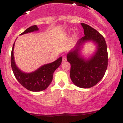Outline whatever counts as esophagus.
<instances>
[{"mask_svg":"<svg viewBox=\"0 0 123 123\" xmlns=\"http://www.w3.org/2000/svg\"><path fill=\"white\" fill-rule=\"evenodd\" d=\"M62 61L63 62L66 61V57H63V58H62Z\"/></svg>","mask_w":123,"mask_h":123,"instance_id":"obj_1","label":"esophagus"}]
</instances>
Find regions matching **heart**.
Wrapping results in <instances>:
<instances>
[{"label":"heart","instance_id":"b5f03b06","mask_svg":"<svg viewBox=\"0 0 123 123\" xmlns=\"http://www.w3.org/2000/svg\"><path fill=\"white\" fill-rule=\"evenodd\" d=\"M76 37H77V35H76V33H74V34L73 35V39H75Z\"/></svg>","mask_w":123,"mask_h":123}]
</instances>
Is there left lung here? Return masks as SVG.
<instances>
[{
    "mask_svg": "<svg viewBox=\"0 0 123 123\" xmlns=\"http://www.w3.org/2000/svg\"><path fill=\"white\" fill-rule=\"evenodd\" d=\"M84 36L77 42L76 46L67 54V61L70 63V76L74 85L82 88L92 87L103 78L108 67V51L105 40L95 29L81 23ZM92 41L97 50L89 59L82 57L81 50L86 42Z\"/></svg>",
    "mask_w": 123,
    "mask_h": 123,
    "instance_id": "8db88e82",
    "label": "left lung"
}]
</instances>
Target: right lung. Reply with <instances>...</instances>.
<instances>
[{
    "label": "right lung",
    "mask_w": 123,
    "mask_h": 123,
    "mask_svg": "<svg viewBox=\"0 0 123 123\" xmlns=\"http://www.w3.org/2000/svg\"><path fill=\"white\" fill-rule=\"evenodd\" d=\"M37 31H39L37 26L33 25L26 29L20 35ZM14 44L15 42L11 54V66L16 79L23 87L29 91L37 92L46 90L51 83L53 73L60 66L62 58L61 57L53 62L43 65L34 72L25 73L19 69L15 64L14 57Z\"/></svg>",
    "instance_id": "1"
}]
</instances>
